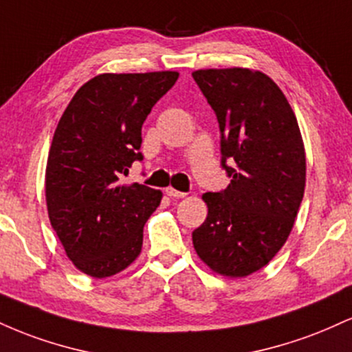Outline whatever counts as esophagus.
Wrapping results in <instances>:
<instances>
[{"label": "esophagus", "instance_id": "esophagus-1", "mask_svg": "<svg viewBox=\"0 0 352 352\" xmlns=\"http://www.w3.org/2000/svg\"><path fill=\"white\" fill-rule=\"evenodd\" d=\"M165 193H167L168 197H173V199H184V197L187 195V193L179 192V190H175V188H172V187L165 188Z\"/></svg>", "mask_w": 352, "mask_h": 352}]
</instances>
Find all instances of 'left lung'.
<instances>
[{"label":"left lung","instance_id":"1","mask_svg":"<svg viewBox=\"0 0 352 352\" xmlns=\"http://www.w3.org/2000/svg\"><path fill=\"white\" fill-rule=\"evenodd\" d=\"M192 76L217 114L221 165L232 177L223 192L201 195L208 215L192 233L193 248L213 273L245 278L268 265L293 230L306 185L300 125L281 89L261 71Z\"/></svg>","mask_w":352,"mask_h":352}]
</instances>
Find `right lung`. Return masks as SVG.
I'll return each mask as SVG.
<instances>
[{"mask_svg":"<svg viewBox=\"0 0 352 352\" xmlns=\"http://www.w3.org/2000/svg\"><path fill=\"white\" fill-rule=\"evenodd\" d=\"M177 71L99 74L60 116L46 165L50 221L72 265L92 278L124 272L142 252L160 190L120 184L142 144V124Z\"/></svg>","mask_w":352,"mask_h":352,"instance_id":"right-lung-1","label":"right lung"}]
</instances>
